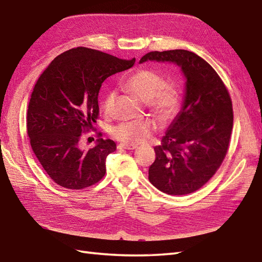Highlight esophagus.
I'll return each instance as SVG.
<instances>
[{"instance_id":"obj_1","label":"esophagus","mask_w":262,"mask_h":262,"mask_svg":"<svg viewBox=\"0 0 262 262\" xmlns=\"http://www.w3.org/2000/svg\"><path fill=\"white\" fill-rule=\"evenodd\" d=\"M117 147L119 149H128V150H133V149H136L137 146L136 145H128V144H119Z\"/></svg>"}]
</instances>
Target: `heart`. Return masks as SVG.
<instances>
[{
	"mask_svg": "<svg viewBox=\"0 0 262 262\" xmlns=\"http://www.w3.org/2000/svg\"><path fill=\"white\" fill-rule=\"evenodd\" d=\"M126 88L136 97L138 100L147 102L149 109L161 120H166L174 116L180 106L179 91L171 84H165L164 78L155 71L142 69L130 76L125 83ZM115 99L114 93H108L103 109L109 112ZM155 125L149 120L139 119L121 123L112 128V135L123 144L136 145L145 142Z\"/></svg>",
	"mask_w": 262,
	"mask_h": 262,
	"instance_id": "heart-1",
	"label": "heart"
}]
</instances>
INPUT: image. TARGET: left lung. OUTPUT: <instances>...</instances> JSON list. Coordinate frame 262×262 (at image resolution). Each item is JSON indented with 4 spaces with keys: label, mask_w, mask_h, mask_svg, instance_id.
Listing matches in <instances>:
<instances>
[{
    "label": "left lung",
    "mask_w": 262,
    "mask_h": 262,
    "mask_svg": "<svg viewBox=\"0 0 262 262\" xmlns=\"http://www.w3.org/2000/svg\"><path fill=\"white\" fill-rule=\"evenodd\" d=\"M173 62L185 77V94L178 116L162 145L148 180L169 195H185L202 187L227 155L233 127L232 101L215 70L194 52L176 49L146 53V61Z\"/></svg>",
    "instance_id": "8db88e82"
}]
</instances>
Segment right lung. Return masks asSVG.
<instances>
[{"label":"right lung","instance_id":"right-lung-1","mask_svg":"<svg viewBox=\"0 0 262 262\" xmlns=\"http://www.w3.org/2000/svg\"><path fill=\"white\" fill-rule=\"evenodd\" d=\"M134 63L135 59L78 47L54 58L39 77L29 102L28 135L36 159L54 183L81 190L103 178L106 159L116 150V144L98 138L95 147L84 150L81 134L98 118L101 83Z\"/></svg>","mask_w":262,"mask_h":262}]
</instances>
